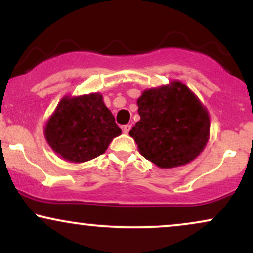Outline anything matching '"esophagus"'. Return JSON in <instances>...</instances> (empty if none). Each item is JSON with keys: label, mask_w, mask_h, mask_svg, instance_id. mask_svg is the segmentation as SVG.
<instances>
[{"label": "esophagus", "mask_w": 253, "mask_h": 253, "mask_svg": "<svg viewBox=\"0 0 253 253\" xmlns=\"http://www.w3.org/2000/svg\"><path fill=\"white\" fill-rule=\"evenodd\" d=\"M130 128H132V125H130V124L124 125V126H123V132L125 133V134H128V132L130 130Z\"/></svg>", "instance_id": "1"}]
</instances>
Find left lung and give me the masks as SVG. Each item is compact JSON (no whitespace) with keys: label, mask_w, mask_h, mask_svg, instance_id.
Masks as SVG:
<instances>
[{"label":"left lung","mask_w":253,"mask_h":253,"mask_svg":"<svg viewBox=\"0 0 253 253\" xmlns=\"http://www.w3.org/2000/svg\"><path fill=\"white\" fill-rule=\"evenodd\" d=\"M140 120L129 130L140 155L162 169L190 163L210 139V114L181 81L144 90L136 101Z\"/></svg>","instance_id":"8db88e82"}]
</instances>
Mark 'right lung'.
Listing matches in <instances>:
<instances>
[{
  "label": "right lung",
  "instance_id": "1",
  "mask_svg": "<svg viewBox=\"0 0 253 253\" xmlns=\"http://www.w3.org/2000/svg\"><path fill=\"white\" fill-rule=\"evenodd\" d=\"M120 134L100 92L64 96L43 127L51 149L72 163H84L102 155Z\"/></svg>",
  "mask_w": 253,
  "mask_h": 253
}]
</instances>
